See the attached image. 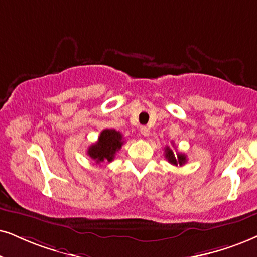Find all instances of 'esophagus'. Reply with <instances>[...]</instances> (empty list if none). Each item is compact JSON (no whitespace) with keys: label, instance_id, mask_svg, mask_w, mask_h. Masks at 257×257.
I'll return each mask as SVG.
<instances>
[{"label":"esophagus","instance_id":"esophagus-1","mask_svg":"<svg viewBox=\"0 0 257 257\" xmlns=\"http://www.w3.org/2000/svg\"><path fill=\"white\" fill-rule=\"evenodd\" d=\"M140 132L144 136H149V128H147V126H141Z\"/></svg>","mask_w":257,"mask_h":257}]
</instances>
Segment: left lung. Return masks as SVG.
I'll return each instance as SVG.
<instances>
[{
  "mask_svg": "<svg viewBox=\"0 0 257 257\" xmlns=\"http://www.w3.org/2000/svg\"><path fill=\"white\" fill-rule=\"evenodd\" d=\"M165 157L168 160V162L172 165H174V166H183V165L186 164L187 161V158L186 155L183 154V153H173V151L170 147H166L165 148Z\"/></svg>",
  "mask_w": 257,
  "mask_h": 257,
  "instance_id": "8db88e82",
  "label": "left lung"
}]
</instances>
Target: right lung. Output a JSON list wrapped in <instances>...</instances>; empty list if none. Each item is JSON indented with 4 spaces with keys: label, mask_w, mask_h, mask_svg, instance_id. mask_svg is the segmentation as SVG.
<instances>
[{
    "label": "right lung",
    "mask_w": 257,
    "mask_h": 257,
    "mask_svg": "<svg viewBox=\"0 0 257 257\" xmlns=\"http://www.w3.org/2000/svg\"><path fill=\"white\" fill-rule=\"evenodd\" d=\"M123 136L115 129H104L100 133L98 141L91 145L87 149V155L97 164L103 161H112L115 154L123 145Z\"/></svg>",
    "instance_id": "add662e5"
}]
</instances>
